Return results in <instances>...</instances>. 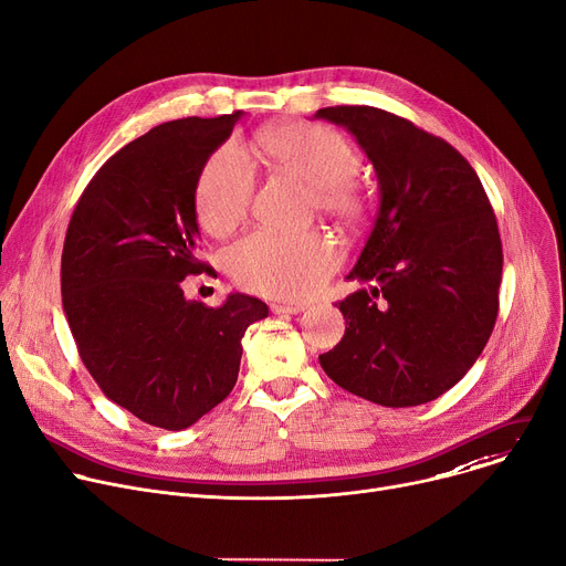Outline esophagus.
<instances>
[{
	"mask_svg": "<svg viewBox=\"0 0 566 566\" xmlns=\"http://www.w3.org/2000/svg\"><path fill=\"white\" fill-rule=\"evenodd\" d=\"M271 312L273 314H300V312H305V305H300V303H273L271 305Z\"/></svg>",
	"mask_w": 566,
	"mask_h": 566,
	"instance_id": "obj_1",
	"label": "esophagus"
}]
</instances>
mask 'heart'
Instances as JSON below:
<instances>
[{
    "instance_id": "1",
    "label": "heart",
    "mask_w": 566,
    "mask_h": 566,
    "mask_svg": "<svg viewBox=\"0 0 566 566\" xmlns=\"http://www.w3.org/2000/svg\"><path fill=\"white\" fill-rule=\"evenodd\" d=\"M259 155L275 172L312 191L316 209L348 228L366 216V198L353 179L359 155L350 140L321 125H275L259 134ZM254 191V175L241 149L220 145L207 159L196 211L209 234H230L243 220ZM342 263V248L323 232L280 237L256 232L228 252L230 275L248 291L280 300L314 295Z\"/></svg>"
}]
</instances>
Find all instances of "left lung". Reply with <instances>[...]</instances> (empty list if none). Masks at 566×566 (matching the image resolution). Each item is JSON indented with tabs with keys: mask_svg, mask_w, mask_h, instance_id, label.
I'll return each mask as SVG.
<instances>
[{
	"mask_svg": "<svg viewBox=\"0 0 566 566\" xmlns=\"http://www.w3.org/2000/svg\"><path fill=\"white\" fill-rule=\"evenodd\" d=\"M375 168L380 207L336 307L346 334L318 357L338 387L413 407L455 387L499 316L503 248L492 205L453 145L375 106H327Z\"/></svg>",
	"mask_w": 566,
	"mask_h": 566,
	"instance_id": "obj_1",
	"label": "left lung"
}]
</instances>
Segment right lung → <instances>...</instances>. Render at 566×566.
I'll return each mask as SVG.
<instances>
[{
    "mask_svg": "<svg viewBox=\"0 0 566 566\" xmlns=\"http://www.w3.org/2000/svg\"><path fill=\"white\" fill-rule=\"evenodd\" d=\"M243 111L149 129L91 179L67 224L61 295L80 357L104 396L140 421L184 430L230 396L259 297L186 300L200 275L196 186Z\"/></svg>",
    "mask_w": 566,
    "mask_h": 566,
    "instance_id": "1",
    "label": "right lung"
}]
</instances>
